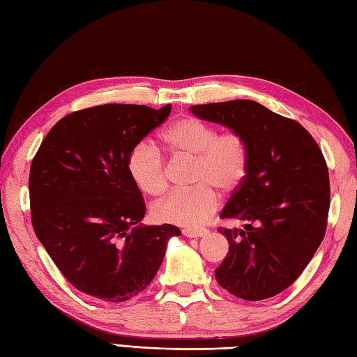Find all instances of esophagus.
I'll return each mask as SVG.
<instances>
[{
  "mask_svg": "<svg viewBox=\"0 0 357 357\" xmlns=\"http://www.w3.org/2000/svg\"><path fill=\"white\" fill-rule=\"evenodd\" d=\"M208 233L207 229H185L183 230V234L185 238H201V236H206Z\"/></svg>",
  "mask_w": 357,
  "mask_h": 357,
  "instance_id": "1",
  "label": "esophagus"
}]
</instances>
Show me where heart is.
Masks as SVG:
<instances>
[{
    "label": "heart",
    "instance_id": "b5f03b06",
    "mask_svg": "<svg viewBox=\"0 0 357 357\" xmlns=\"http://www.w3.org/2000/svg\"><path fill=\"white\" fill-rule=\"evenodd\" d=\"M164 141L174 153L195 159L192 190L173 192L153 207L158 221L181 227H198L219 206L216 190H236L247 174L248 150L236 132L218 128L196 118H184L167 128ZM128 173L142 192L159 196L169 188L164 158L156 146L141 141L128 155Z\"/></svg>",
    "mask_w": 357,
    "mask_h": 357
}]
</instances>
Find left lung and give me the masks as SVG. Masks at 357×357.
<instances>
[{
	"label": "left lung",
	"mask_w": 357,
	"mask_h": 357,
	"mask_svg": "<svg viewBox=\"0 0 357 357\" xmlns=\"http://www.w3.org/2000/svg\"><path fill=\"white\" fill-rule=\"evenodd\" d=\"M190 110L239 133L248 150L245 178L221 211L244 229H219L230 247L216 280L245 301L276 296L299 278L325 236L330 179L322 151L299 123L256 101Z\"/></svg>",
	"instance_id": "8db88e82"
}]
</instances>
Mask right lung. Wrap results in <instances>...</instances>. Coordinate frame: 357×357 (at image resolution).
<instances>
[{"label": "right lung", "instance_id": "right-lung-1", "mask_svg": "<svg viewBox=\"0 0 357 357\" xmlns=\"http://www.w3.org/2000/svg\"><path fill=\"white\" fill-rule=\"evenodd\" d=\"M172 104H104L59 119L30 165L36 238L77 290L104 302L135 298L161 267L178 227L141 225V190L128 155L169 118Z\"/></svg>", "mask_w": 357, "mask_h": 357}]
</instances>
